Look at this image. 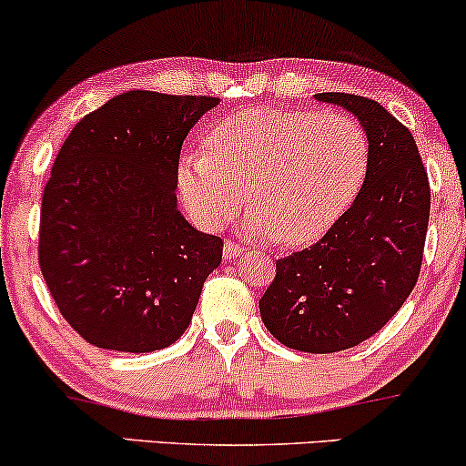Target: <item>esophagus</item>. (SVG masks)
<instances>
[{"label":"esophagus","mask_w":466,"mask_h":466,"mask_svg":"<svg viewBox=\"0 0 466 466\" xmlns=\"http://www.w3.org/2000/svg\"><path fill=\"white\" fill-rule=\"evenodd\" d=\"M244 250L246 248L239 244V241H235V239H227L225 241V258H228V261H231V258H238V257H241L244 255Z\"/></svg>","instance_id":"esophagus-1"}]
</instances>
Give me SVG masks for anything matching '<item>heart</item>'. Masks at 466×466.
<instances>
[{
	"label": "heart",
	"mask_w": 466,
	"mask_h": 466,
	"mask_svg": "<svg viewBox=\"0 0 466 466\" xmlns=\"http://www.w3.org/2000/svg\"><path fill=\"white\" fill-rule=\"evenodd\" d=\"M368 162L370 141L349 113L244 108L209 130L208 152L184 154L179 192L197 222L222 228L248 188V231L301 246L349 209Z\"/></svg>",
	"instance_id": "heart-1"
}]
</instances>
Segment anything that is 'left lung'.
<instances>
[{
	"mask_svg": "<svg viewBox=\"0 0 466 466\" xmlns=\"http://www.w3.org/2000/svg\"><path fill=\"white\" fill-rule=\"evenodd\" d=\"M351 111L370 141V162L351 208L317 244L276 261L258 299L269 334L289 349L336 353L377 334L420 278L431 184L407 126L377 100L317 94Z\"/></svg>",
	"mask_w": 466,
	"mask_h": 466,
	"instance_id": "8db88e82",
	"label": "left lung"
}]
</instances>
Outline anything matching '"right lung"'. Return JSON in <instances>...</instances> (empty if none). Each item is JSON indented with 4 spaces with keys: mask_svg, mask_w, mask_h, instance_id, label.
<instances>
[{
    "mask_svg": "<svg viewBox=\"0 0 466 466\" xmlns=\"http://www.w3.org/2000/svg\"><path fill=\"white\" fill-rule=\"evenodd\" d=\"M211 96L126 92L78 122L42 192L38 263L72 329L100 349L149 353L190 325L222 239L177 211L184 138Z\"/></svg>",
    "mask_w": 466,
    "mask_h": 466,
    "instance_id": "1",
    "label": "right lung"
}]
</instances>
